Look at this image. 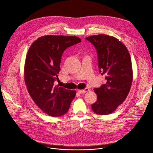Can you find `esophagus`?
Wrapping results in <instances>:
<instances>
[{"label": "esophagus", "instance_id": "34e87169", "mask_svg": "<svg viewBox=\"0 0 153 153\" xmlns=\"http://www.w3.org/2000/svg\"><path fill=\"white\" fill-rule=\"evenodd\" d=\"M89 91V89H88V88H85L84 89H82V90H78V92L80 94H83V93H85V92H88Z\"/></svg>", "mask_w": 153, "mask_h": 153}]
</instances>
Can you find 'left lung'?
<instances>
[{"label": "left lung", "instance_id": "8db88e82", "mask_svg": "<svg viewBox=\"0 0 153 153\" xmlns=\"http://www.w3.org/2000/svg\"><path fill=\"white\" fill-rule=\"evenodd\" d=\"M93 45L98 53V68L106 82L94 88L97 101L91 105L99 115L112 113L126 100L131 87L133 69L128 50L115 37L98 34L85 38Z\"/></svg>", "mask_w": 153, "mask_h": 153}]
</instances>
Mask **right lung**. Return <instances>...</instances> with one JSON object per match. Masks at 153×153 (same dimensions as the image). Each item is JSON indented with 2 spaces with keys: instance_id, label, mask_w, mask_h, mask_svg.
Listing matches in <instances>:
<instances>
[{
  "instance_id": "add662e5",
  "label": "right lung",
  "mask_w": 153,
  "mask_h": 153,
  "mask_svg": "<svg viewBox=\"0 0 153 153\" xmlns=\"http://www.w3.org/2000/svg\"><path fill=\"white\" fill-rule=\"evenodd\" d=\"M81 42L76 36L47 35L38 38L27 52L24 80L34 103L52 117L66 114L76 95V91L54 85L59 80L60 64L66 48Z\"/></svg>"
}]
</instances>
